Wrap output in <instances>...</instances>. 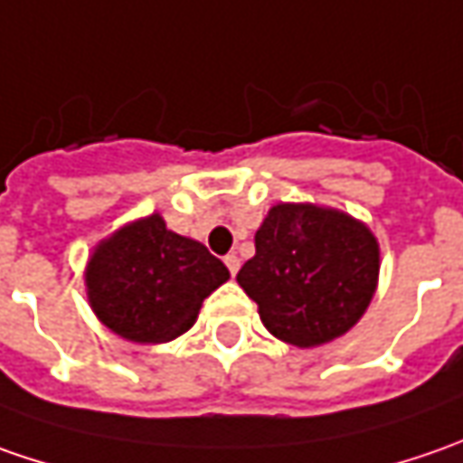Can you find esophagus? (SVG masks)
<instances>
[{
	"label": "esophagus",
	"mask_w": 463,
	"mask_h": 463,
	"mask_svg": "<svg viewBox=\"0 0 463 463\" xmlns=\"http://www.w3.org/2000/svg\"><path fill=\"white\" fill-rule=\"evenodd\" d=\"M223 262H226L229 273H232V276H237V270H240V258H237V255L232 252V255H226V258H223Z\"/></svg>",
	"instance_id": "obj_1"
}]
</instances>
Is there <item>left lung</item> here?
<instances>
[{
	"label": "left lung",
	"mask_w": 463,
	"mask_h": 463,
	"mask_svg": "<svg viewBox=\"0 0 463 463\" xmlns=\"http://www.w3.org/2000/svg\"><path fill=\"white\" fill-rule=\"evenodd\" d=\"M237 280L270 335L317 347L345 335L379 280V241L343 211L278 203L255 234V258Z\"/></svg>",
	"instance_id": "1"
}]
</instances>
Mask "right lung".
I'll use <instances>...</instances> for the list:
<instances>
[{
    "instance_id": "1",
    "label": "right lung",
    "mask_w": 463,
    "mask_h": 463,
    "mask_svg": "<svg viewBox=\"0 0 463 463\" xmlns=\"http://www.w3.org/2000/svg\"><path fill=\"white\" fill-rule=\"evenodd\" d=\"M226 280L222 260L201 241L169 232L159 213L99 241L84 270L90 307L99 322L144 345L169 343L187 332L205 296Z\"/></svg>"
}]
</instances>
